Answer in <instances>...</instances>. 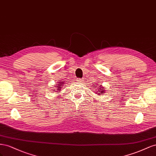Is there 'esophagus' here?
<instances>
[{"mask_svg":"<svg viewBox=\"0 0 156 156\" xmlns=\"http://www.w3.org/2000/svg\"><path fill=\"white\" fill-rule=\"evenodd\" d=\"M83 80L84 79H83V78H76V81L77 82H82L83 81Z\"/></svg>","mask_w":156,"mask_h":156,"instance_id":"34e87169","label":"esophagus"}]
</instances>
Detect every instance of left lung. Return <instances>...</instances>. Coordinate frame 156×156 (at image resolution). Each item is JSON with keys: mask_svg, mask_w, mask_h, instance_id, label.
I'll use <instances>...</instances> for the list:
<instances>
[{"mask_svg": "<svg viewBox=\"0 0 156 156\" xmlns=\"http://www.w3.org/2000/svg\"><path fill=\"white\" fill-rule=\"evenodd\" d=\"M95 87H97V85H95ZM98 89H97V92H99V93H98V95H100V93H102V94H103V93H105V90H104V87H102V86H99L97 87Z\"/></svg>", "mask_w": 156, "mask_h": 156, "instance_id": "8db88e82", "label": "left lung"}]
</instances>
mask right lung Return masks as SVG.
Returning <instances> with one entry per match:
<instances>
[{
    "label": "right lung",
    "instance_id": "1",
    "mask_svg": "<svg viewBox=\"0 0 156 156\" xmlns=\"http://www.w3.org/2000/svg\"><path fill=\"white\" fill-rule=\"evenodd\" d=\"M64 83H65V82H64L63 81V82H60L58 83V86H55V87H57V88H56L57 91H60V90H61V87H62V86H63ZM53 90L55 91L54 89H53Z\"/></svg>",
    "mask_w": 156,
    "mask_h": 156
}]
</instances>
